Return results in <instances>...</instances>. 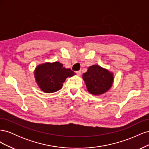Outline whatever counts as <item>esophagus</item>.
<instances>
[{"mask_svg": "<svg viewBox=\"0 0 149 149\" xmlns=\"http://www.w3.org/2000/svg\"><path fill=\"white\" fill-rule=\"evenodd\" d=\"M76 74H77L78 76H80L81 74V70L78 71H76Z\"/></svg>", "mask_w": 149, "mask_h": 149, "instance_id": "1", "label": "esophagus"}]
</instances>
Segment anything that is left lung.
I'll return each instance as SVG.
<instances>
[{"mask_svg":"<svg viewBox=\"0 0 149 149\" xmlns=\"http://www.w3.org/2000/svg\"><path fill=\"white\" fill-rule=\"evenodd\" d=\"M88 91L94 95L104 93L113 82L112 74L98 65L90 66L83 74Z\"/></svg>","mask_w":149,"mask_h":149,"instance_id":"left-lung-1","label":"left lung"}]
</instances>
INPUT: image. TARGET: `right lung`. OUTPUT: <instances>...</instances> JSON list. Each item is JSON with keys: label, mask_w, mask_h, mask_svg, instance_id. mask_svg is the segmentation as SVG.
I'll list each match as a JSON object with an SVG mask.
<instances>
[{"label": "right lung", "mask_w": 149, "mask_h": 149, "mask_svg": "<svg viewBox=\"0 0 149 149\" xmlns=\"http://www.w3.org/2000/svg\"><path fill=\"white\" fill-rule=\"evenodd\" d=\"M75 73L70 68L66 69L59 62L47 63L36 68V81L43 91L50 93L60 90L66 78Z\"/></svg>", "instance_id": "add662e5"}]
</instances>
